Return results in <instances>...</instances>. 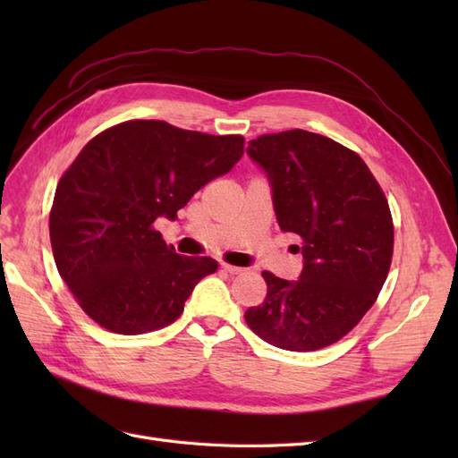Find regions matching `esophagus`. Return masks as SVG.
Returning <instances> with one entry per match:
<instances>
[{
    "label": "esophagus",
    "instance_id": "esophagus-1",
    "mask_svg": "<svg viewBox=\"0 0 458 458\" xmlns=\"http://www.w3.org/2000/svg\"><path fill=\"white\" fill-rule=\"evenodd\" d=\"M221 269L227 271L229 275H241L244 269L237 267V266H229V263H221Z\"/></svg>",
    "mask_w": 458,
    "mask_h": 458
}]
</instances>
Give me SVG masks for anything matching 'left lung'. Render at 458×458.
<instances>
[{
	"mask_svg": "<svg viewBox=\"0 0 458 458\" xmlns=\"http://www.w3.org/2000/svg\"><path fill=\"white\" fill-rule=\"evenodd\" d=\"M267 175L276 221L301 239L298 281L263 271L267 296L246 310L256 335L288 352H315L361 321L390 271V206L353 150L306 130L248 141Z\"/></svg>",
	"mask_w": 458,
	"mask_h": 458,
	"instance_id": "left-lung-1",
	"label": "left lung"
}]
</instances>
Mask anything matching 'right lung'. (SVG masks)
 I'll list each match as a JSON object with an SVG mask.
<instances>
[{
    "label": "right lung",
    "instance_id": "obj_1",
    "mask_svg": "<svg viewBox=\"0 0 458 458\" xmlns=\"http://www.w3.org/2000/svg\"><path fill=\"white\" fill-rule=\"evenodd\" d=\"M241 135H208L162 120L108 128L80 150L55 191L49 237L59 275L97 325L143 335L174 323L212 258L175 254L158 217L177 210L242 157Z\"/></svg>",
    "mask_w": 458,
    "mask_h": 458
}]
</instances>
